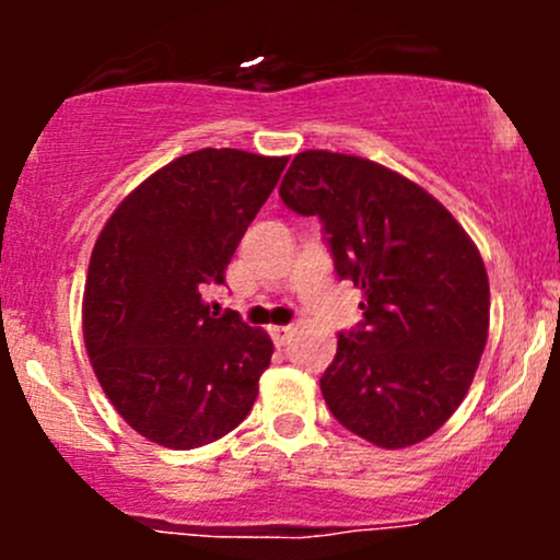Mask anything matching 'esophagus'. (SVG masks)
Listing matches in <instances>:
<instances>
[{
  "label": "esophagus",
  "mask_w": 560,
  "mask_h": 560,
  "mask_svg": "<svg viewBox=\"0 0 560 560\" xmlns=\"http://www.w3.org/2000/svg\"><path fill=\"white\" fill-rule=\"evenodd\" d=\"M292 326H273L271 329V334H273V339H276V345H287L289 342V337H292Z\"/></svg>",
  "instance_id": "34e87169"
}]
</instances>
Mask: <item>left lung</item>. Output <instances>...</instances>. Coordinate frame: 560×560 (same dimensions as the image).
Masks as SVG:
<instances>
[{"instance_id": "1", "label": "left lung", "mask_w": 560, "mask_h": 560, "mask_svg": "<svg viewBox=\"0 0 560 560\" xmlns=\"http://www.w3.org/2000/svg\"><path fill=\"white\" fill-rule=\"evenodd\" d=\"M318 215L339 279L363 292V320L339 334L320 376L334 419L376 447L432 436L464 402L490 331L477 244L440 199L374 160L300 152L279 189Z\"/></svg>"}]
</instances>
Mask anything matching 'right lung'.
I'll list each match as a JSON object with an SVG mask.
<instances>
[{"mask_svg":"<svg viewBox=\"0 0 560 560\" xmlns=\"http://www.w3.org/2000/svg\"><path fill=\"white\" fill-rule=\"evenodd\" d=\"M289 158L197 150L115 208L83 289V342L107 400L150 442L202 447L253 410L273 342L202 292L223 284L236 244Z\"/></svg>","mask_w":560,"mask_h":560,"instance_id":"1","label":"right lung"}]
</instances>
